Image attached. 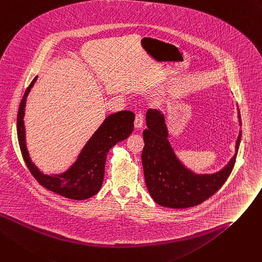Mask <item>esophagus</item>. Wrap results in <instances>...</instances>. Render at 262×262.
Returning a JSON list of instances; mask_svg holds the SVG:
<instances>
[{
  "mask_svg": "<svg viewBox=\"0 0 262 262\" xmlns=\"http://www.w3.org/2000/svg\"><path fill=\"white\" fill-rule=\"evenodd\" d=\"M143 123H144V120H143V114L142 113H138L135 117V128L139 129V128H142L143 127Z\"/></svg>",
  "mask_w": 262,
  "mask_h": 262,
  "instance_id": "1",
  "label": "esophagus"
}]
</instances>
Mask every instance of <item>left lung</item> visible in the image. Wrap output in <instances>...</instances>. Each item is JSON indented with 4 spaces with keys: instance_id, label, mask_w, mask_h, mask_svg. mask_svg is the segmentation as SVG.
Here are the masks:
<instances>
[{
    "instance_id": "1",
    "label": "left lung",
    "mask_w": 262,
    "mask_h": 262,
    "mask_svg": "<svg viewBox=\"0 0 262 262\" xmlns=\"http://www.w3.org/2000/svg\"><path fill=\"white\" fill-rule=\"evenodd\" d=\"M238 118L240 122L239 113ZM146 126L141 156L144 178L151 198L159 205L171 208L198 205L213 196L229 178L236 162L241 133L236 141V154L228 165L215 173L198 175L186 168L173 152L167 140L164 115L160 111H147Z\"/></svg>"
}]
</instances>
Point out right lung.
<instances>
[{
    "mask_svg": "<svg viewBox=\"0 0 262 262\" xmlns=\"http://www.w3.org/2000/svg\"><path fill=\"white\" fill-rule=\"evenodd\" d=\"M38 77L34 78L23 96L16 119L17 140L23 159L31 175L45 188L63 197L74 200L89 199L100 190L108 150L125 139L134 130L135 115L129 111L112 114L103 121L89 142L85 144L77 161L65 172L58 175H45L30 159L25 141L24 114L26 98Z\"/></svg>",
    "mask_w": 262,
    "mask_h": 262,
    "instance_id": "right-lung-1",
    "label": "right lung"
}]
</instances>
